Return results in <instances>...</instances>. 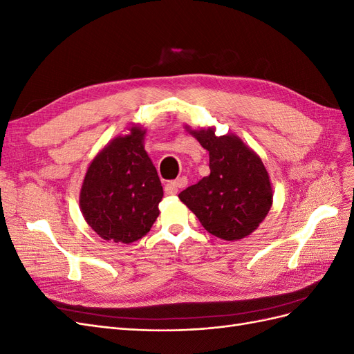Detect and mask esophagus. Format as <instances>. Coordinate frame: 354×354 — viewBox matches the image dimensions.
I'll return each instance as SVG.
<instances>
[{
    "label": "esophagus",
    "mask_w": 354,
    "mask_h": 354,
    "mask_svg": "<svg viewBox=\"0 0 354 354\" xmlns=\"http://www.w3.org/2000/svg\"><path fill=\"white\" fill-rule=\"evenodd\" d=\"M186 185H187L186 177H178L177 180L168 181V183L165 185V194L167 195H176L181 187H186Z\"/></svg>",
    "instance_id": "obj_1"
}]
</instances>
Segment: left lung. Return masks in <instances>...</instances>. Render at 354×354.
<instances>
[{"label":"left lung","mask_w":354,"mask_h":354,"mask_svg":"<svg viewBox=\"0 0 354 354\" xmlns=\"http://www.w3.org/2000/svg\"><path fill=\"white\" fill-rule=\"evenodd\" d=\"M186 130L209 153V176L178 195L207 232L238 241L260 226L273 202L270 177L261 158L238 136H216V128Z\"/></svg>","instance_id":"left-lung-1"}]
</instances>
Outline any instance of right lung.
Here are the masks:
<instances>
[{
  "mask_svg": "<svg viewBox=\"0 0 354 354\" xmlns=\"http://www.w3.org/2000/svg\"><path fill=\"white\" fill-rule=\"evenodd\" d=\"M142 127L133 125L95 155L80 194L81 212L104 241L131 243L151 230L164 196L156 168L145 151Z\"/></svg>",
  "mask_w": 354,
  "mask_h": 354,
  "instance_id": "1",
  "label": "right lung"
}]
</instances>
